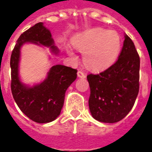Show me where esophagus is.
Wrapping results in <instances>:
<instances>
[{
  "label": "esophagus",
  "mask_w": 152,
  "mask_h": 152,
  "mask_svg": "<svg viewBox=\"0 0 152 152\" xmlns=\"http://www.w3.org/2000/svg\"><path fill=\"white\" fill-rule=\"evenodd\" d=\"M77 74H78V77H79V78H81V79H85V78H86V74H85V73H83V72H81V71H79V72L77 73Z\"/></svg>",
  "instance_id": "1"
}]
</instances>
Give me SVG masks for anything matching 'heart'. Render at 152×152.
<instances>
[{
	"label": "heart",
	"mask_w": 152,
	"mask_h": 152,
	"mask_svg": "<svg viewBox=\"0 0 152 152\" xmlns=\"http://www.w3.org/2000/svg\"><path fill=\"white\" fill-rule=\"evenodd\" d=\"M73 46L84 53L83 61L90 69L99 71L111 67L118 60L121 51V39L115 31L103 28H92L75 36L72 39ZM73 59L76 56L73 50L67 49Z\"/></svg>",
	"instance_id": "heart-1"
}]
</instances>
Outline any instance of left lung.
Returning a JSON list of instances; mask_svg holds the SVG:
<instances>
[{
    "instance_id": "left-lung-1",
    "label": "left lung",
    "mask_w": 152,
    "mask_h": 152,
    "mask_svg": "<svg viewBox=\"0 0 152 152\" xmlns=\"http://www.w3.org/2000/svg\"><path fill=\"white\" fill-rule=\"evenodd\" d=\"M140 56L132 39L124 34L118 61L98 74H89V107L97 121L113 124L131 111L139 93Z\"/></svg>"
}]
</instances>
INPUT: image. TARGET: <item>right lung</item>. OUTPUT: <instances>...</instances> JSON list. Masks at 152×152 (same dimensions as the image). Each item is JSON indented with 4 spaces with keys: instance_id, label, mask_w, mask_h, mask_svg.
I'll list each match as a JSON object with an SVG mask.
<instances>
[{
    "instance_id": "right-lung-1",
    "label": "right lung",
    "mask_w": 152,
    "mask_h": 152,
    "mask_svg": "<svg viewBox=\"0 0 152 152\" xmlns=\"http://www.w3.org/2000/svg\"><path fill=\"white\" fill-rule=\"evenodd\" d=\"M48 47L55 56L60 50L55 45L50 31L43 23H38L20 35L12 52V93L21 111L39 124L52 122L60 115L67 88L77 78V70L57 64L50 67L46 78L33 85L24 84L19 75L21 48L25 44Z\"/></svg>"
}]
</instances>
